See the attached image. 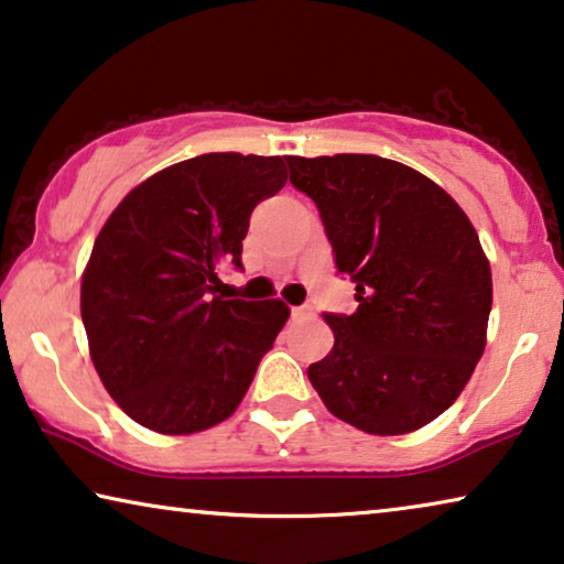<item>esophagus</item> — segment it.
Listing matches in <instances>:
<instances>
[{
  "mask_svg": "<svg viewBox=\"0 0 564 564\" xmlns=\"http://www.w3.org/2000/svg\"><path fill=\"white\" fill-rule=\"evenodd\" d=\"M291 316H293V319H312L314 308L308 306V304H304V306H293V308H291Z\"/></svg>",
  "mask_w": 564,
  "mask_h": 564,
  "instance_id": "obj_1",
  "label": "esophagus"
}]
</instances>
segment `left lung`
Instances as JSON below:
<instances>
[{
	"instance_id": "8db88e82",
	"label": "left lung",
	"mask_w": 564,
	"mask_h": 564,
	"mask_svg": "<svg viewBox=\"0 0 564 564\" xmlns=\"http://www.w3.org/2000/svg\"><path fill=\"white\" fill-rule=\"evenodd\" d=\"M319 209L355 314H324L335 347L308 365L324 406L368 434H409L447 411L486 350L490 263L457 202L380 155L285 158Z\"/></svg>"
}]
</instances>
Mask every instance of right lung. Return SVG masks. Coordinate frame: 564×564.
Listing matches in <instances>:
<instances>
[{"instance_id": "add662e5", "label": "right lung", "mask_w": 564, "mask_h": 564, "mask_svg": "<svg viewBox=\"0 0 564 564\" xmlns=\"http://www.w3.org/2000/svg\"><path fill=\"white\" fill-rule=\"evenodd\" d=\"M281 155L206 153L124 196L94 242L82 319L101 383L134 422L194 434L240 406L289 319L281 299L219 296L242 268L256 206L285 186Z\"/></svg>"}]
</instances>
